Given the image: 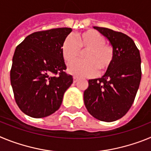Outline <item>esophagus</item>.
I'll return each instance as SVG.
<instances>
[{
	"label": "esophagus",
	"instance_id": "esophagus-1",
	"mask_svg": "<svg viewBox=\"0 0 151 151\" xmlns=\"http://www.w3.org/2000/svg\"><path fill=\"white\" fill-rule=\"evenodd\" d=\"M78 80V77H76V76L73 77V83H76Z\"/></svg>",
	"mask_w": 151,
	"mask_h": 151
}]
</instances>
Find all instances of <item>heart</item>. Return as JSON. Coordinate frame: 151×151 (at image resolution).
Returning <instances> with one entry per match:
<instances>
[{
  "mask_svg": "<svg viewBox=\"0 0 151 151\" xmlns=\"http://www.w3.org/2000/svg\"><path fill=\"white\" fill-rule=\"evenodd\" d=\"M104 37L94 30H88L75 35L73 39L68 37L62 45L64 60L69 63L79 56L80 52L86 51L85 60H76L68 66V72L79 77L103 75L110 69L114 51L110 45H106Z\"/></svg>",
  "mask_w": 151,
  "mask_h": 151,
  "instance_id": "b5f03b06",
  "label": "heart"
}]
</instances>
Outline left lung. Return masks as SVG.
I'll use <instances>...</instances> for the list:
<instances>
[{
  "label": "left lung",
  "instance_id": "8db88e82",
  "mask_svg": "<svg viewBox=\"0 0 151 151\" xmlns=\"http://www.w3.org/2000/svg\"><path fill=\"white\" fill-rule=\"evenodd\" d=\"M114 51L110 69L100 78L88 80L84 103L93 117L113 122L126 114L134 102L141 78V57L134 41L122 32L94 26Z\"/></svg>",
  "mask_w": 151,
  "mask_h": 151
}]
</instances>
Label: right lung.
Wrapping results in <instances>:
<instances>
[{"mask_svg": "<svg viewBox=\"0 0 151 151\" xmlns=\"http://www.w3.org/2000/svg\"><path fill=\"white\" fill-rule=\"evenodd\" d=\"M71 32V28L36 32L17 47L10 82L17 105L29 116L43 118L55 113L73 83V76L64 72L62 55L63 43Z\"/></svg>", "mask_w": 151, "mask_h": 151, "instance_id": "right-lung-1", "label": "right lung"}]
</instances>
